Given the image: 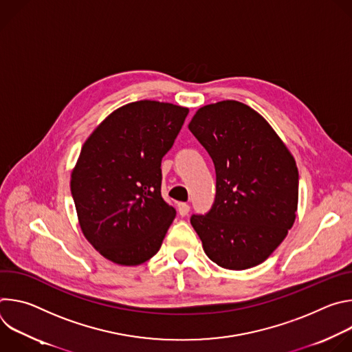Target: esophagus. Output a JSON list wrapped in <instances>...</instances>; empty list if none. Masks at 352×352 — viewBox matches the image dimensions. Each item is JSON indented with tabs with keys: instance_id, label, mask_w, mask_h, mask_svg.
<instances>
[{
	"instance_id": "obj_1",
	"label": "esophagus",
	"mask_w": 352,
	"mask_h": 352,
	"mask_svg": "<svg viewBox=\"0 0 352 352\" xmlns=\"http://www.w3.org/2000/svg\"><path fill=\"white\" fill-rule=\"evenodd\" d=\"M189 205L188 204H178V213L181 216H186L189 213Z\"/></svg>"
}]
</instances>
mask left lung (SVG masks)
<instances>
[{"mask_svg": "<svg viewBox=\"0 0 352 352\" xmlns=\"http://www.w3.org/2000/svg\"><path fill=\"white\" fill-rule=\"evenodd\" d=\"M188 128L216 168L210 212L190 217L205 254L230 270L263 263L296 217L294 156L258 111L235 100L200 107Z\"/></svg>", "mask_w": 352, "mask_h": 352, "instance_id": "8db88e82", "label": "left lung"}]
</instances>
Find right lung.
Instances as JSON below:
<instances>
[{"label": "right lung", "mask_w": 352, "mask_h": 352, "mask_svg": "<svg viewBox=\"0 0 352 352\" xmlns=\"http://www.w3.org/2000/svg\"><path fill=\"white\" fill-rule=\"evenodd\" d=\"M189 110L140 100L113 111L86 139L71 174L85 238L121 266L153 258L175 209L162 197V159Z\"/></svg>", "instance_id": "1"}]
</instances>
